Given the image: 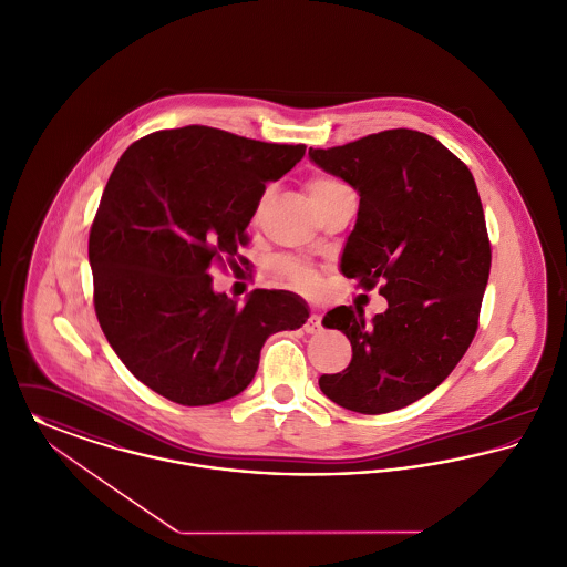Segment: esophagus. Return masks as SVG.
Listing matches in <instances>:
<instances>
[{"instance_id":"34e87169","label":"esophagus","mask_w":567,"mask_h":567,"mask_svg":"<svg viewBox=\"0 0 567 567\" xmlns=\"http://www.w3.org/2000/svg\"><path fill=\"white\" fill-rule=\"evenodd\" d=\"M303 330L308 333H317L319 330H321V317L319 315H310L308 317V321H306V326H303Z\"/></svg>"}]
</instances>
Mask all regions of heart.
<instances>
[{
    "instance_id": "1",
    "label": "heart",
    "mask_w": 567,
    "mask_h": 567,
    "mask_svg": "<svg viewBox=\"0 0 567 567\" xmlns=\"http://www.w3.org/2000/svg\"><path fill=\"white\" fill-rule=\"evenodd\" d=\"M347 188L342 182H338L332 175H315L308 179L306 190L312 203H319L326 197H330L336 190ZM278 274L296 289H300L303 293H317L321 287V276L317 271V267L300 261V259H282L278 261Z\"/></svg>"
}]
</instances>
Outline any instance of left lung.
Wrapping results in <instances>:
<instances>
[{
  "label": "left lung",
  "mask_w": 567,
  "mask_h": 567,
  "mask_svg": "<svg viewBox=\"0 0 567 567\" xmlns=\"http://www.w3.org/2000/svg\"><path fill=\"white\" fill-rule=\"evenodd\" d=\"M308 156L358 190L340 269L367 291L383 282L388 300L372 323L353 306L323 317L347 333L353 358L319 388L349 411L390 413L431 394L477 332L491 241L475 179L443 143L409 128L310 147Z\"/></svg>",
  "instance_id": "8db88e82"
}]
</instances>
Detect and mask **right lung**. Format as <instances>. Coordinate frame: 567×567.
I'll return each mask as SVG.
<instances>
[{"label":"right lung","mask_w":567,"mask_h":567,"mask_svg":"<svg viewBox=\"0 0 567 567\" xmlns=\"http://www.w3.org/2000/svg\"><path fill=\"white\" fill-rule=\"evenodd\" d=\"M303 152L186 126L134 141L113 168L90 231L94 308L117 358L156 394L186 406L234 399L267 338L306 323L291 291L255 289L239 306L209 276L235 264L267 182Z\"/></svg>","instance_id":"add662e5"}]
</instances>
